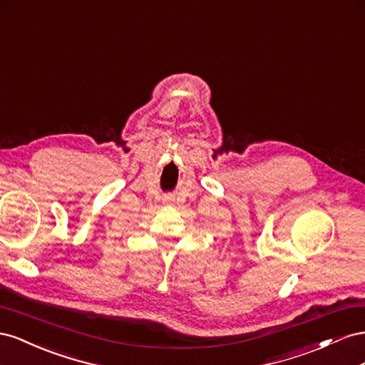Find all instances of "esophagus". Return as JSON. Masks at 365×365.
Masks as SVG:
<instances>
[{
  "instance_id": "34e87169",
  "label": "esophagus",
  "mask_w": 365,
  "mask_h": 365,
  "mask_svg": "<svg viewBox=\"0 0 365 365\" xmlns=\"http://www.w3.org/2000/svg\"><path fill=\"white\" fill-rule=\"evenodd\" d=\"M165 202H170V199H165Z\"/></svg>"
}]
</instances>
